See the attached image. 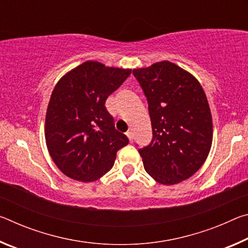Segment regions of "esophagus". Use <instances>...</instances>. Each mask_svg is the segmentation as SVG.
<instances>
[{"mask_svg":"<svg viewBox=\"0 0 248 248\" xmlns=\"http://www.w3.org/2000/svg\"><path fill=\"white\" fill-rule=\"evenodd\" d=\"M125 134H127L129 141H130V142H133V133H132L131 131H128Z\"/></svg>","mask_w":248,"mask_h":248,"instance_id":"obj_1","label":"esophagus"}]
</instances>
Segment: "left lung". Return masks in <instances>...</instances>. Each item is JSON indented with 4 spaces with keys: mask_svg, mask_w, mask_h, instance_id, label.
I'll return each instance as SVG.
<instances>
[{
    "mask_svg": "<svg viewBox=\"0 0 248 248\" xmlns=\"http://www.w3.org/2000/svg\"><path fill=\"white\" fill-rule=\"evenodd\" d=\"M148 98L153 139L139 149L144 169L155 182L175 185L191 177L207 159L213 125L198 79L170 61L133 69Z\"/></svg>",
    "mask_w": 248,
    "mask_h": 248,
    "instance_id": "1",
    "label": "left lung"
}]
</instances>
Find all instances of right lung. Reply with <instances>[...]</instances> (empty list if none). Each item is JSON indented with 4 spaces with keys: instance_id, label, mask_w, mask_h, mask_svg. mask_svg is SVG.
Returning a JSON list of instances; mask_svg holds the SVG:
<instances>
[{
    "instance_id": "1",
    "label": "right lung",
    "mask_w": 248,
    "mask_h": 248,
    "mask_svg": "<svg viewBox=\"0 0 248 248\" xmlns=\"http://www.w3.org/2000/svg\"><path fill=\"white\" fill-rule=\"evenodd\" d=\"M131 69L86 61L59 79L45 123L48 152L65 176L83 183L99 179L114 166L117 151L129 143L117 131L105 102Z\"/></svg>"
}]
</instances>
